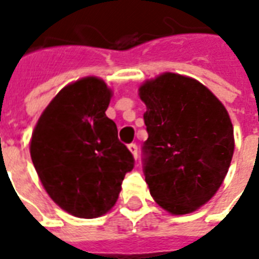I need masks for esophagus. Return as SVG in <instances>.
<instances>
[{"instance_id":"1","label":"esophagus","mask_w":259,"mask_h":259,"mask_svg":"<svg viewBox=\"0 0 259 259\" xmlns=\"http://www.w3.org/2000/svg\"><path fill=\"white\" fill-rule=\"evenodd\" d=\"M128 150L131 151V154L134 155V158L138 159V146H136L135 143H131V144H128Z\"/></svg>"}]
</instances>
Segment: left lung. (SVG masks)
Wrapping results in <instances>:
<instances>
[{
  "instance_id": "8db88e82",
  "label": "left lung",
  "mask_w": 259,
  "mask_h": 259,
  "mask_svg": "<svg viewBox=\"0 0 259 259\" xmlns=\"http://www.w3.org/2000/svg\"><path fill=\"white\" fill-rule=\"evenodd\" d=\"M148 139L144 177L155 202L174 215L207 203L223 183L234 130L225 105L195 78L165 72L139 88Z\"/></svg>"
}]
</instances>
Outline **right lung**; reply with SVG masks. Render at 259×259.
I'll return each instance as SVG.
<instances>
[{"label": "right lung", "instance_id": "obj_1", "mask_svg": "<svg viewBox=\"0 0 259 259\" xmlns=\"http://www.w3.org/2000/svg\"><path fill=\"white\" fill-rule=\"evenodd\" d=\"M111 97L112 91L94 76L68 84L48 104L32 134L30 156L45 191L77 218L107 214L134 168V156L105 115Z\"/></svg>", "mask_w": 259, "mask_h": 259}]
</instances>
